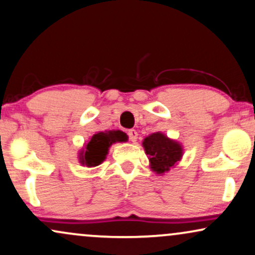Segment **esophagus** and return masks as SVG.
Here are the masks:
<instances>
[{
    "label": "esophagus",
    "mask_w": 255,
    "mask_h": 255,
    "mask_svg": "<svg viewBox=\"0 0 255 255\" xmlns=\"http://www.w3.org/2000/svg\"><path fill=\"white\" fill-rule=\"evenodd\" d=\"M128 139H130L131 142H136L138 138V133L136 130H128Z\"/></svg>",
    "instance_id": "esophagus-1"
}]
</instances>
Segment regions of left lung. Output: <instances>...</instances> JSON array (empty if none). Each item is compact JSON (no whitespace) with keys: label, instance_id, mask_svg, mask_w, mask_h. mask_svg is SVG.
<instances>
[{"label":"left lung","instance_id":"left-lung-1","mask_svg":"<svg viewBox=\"0 0 255 255\" xmlns=\"http://www.w3.org/2000/svg\"><path fill=\"white\" fill-rule=\"evenodd\" d=\"M146 155H149L151 169L157 174L170 170L182 157V146L175 140L169 139L161 132L150 134L143 140Z\"/></svg>","mask_w":255,"mask_h":255}]
</instances>
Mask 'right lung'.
Here are the masks:
<instances>
[{
	"instance_id": "1",
	"label": "right lung",
	"mask_w": 255,
	"mask_h": 255,
	"mask_svg": "<svg viewBox=\"0 0 255 255\" xmlns=\"http://www.w3.org/2000/svg\"><path fill=\"white\" fill-rule=\"evenodd\" d=\"M125 140H128L127 133L119 130L96 133L85 146L84 151L80 153L81 164H86L87 166L102 164L108 155L110 145L112 143L125 142Z\"/></svg>"
}]
</instances>
